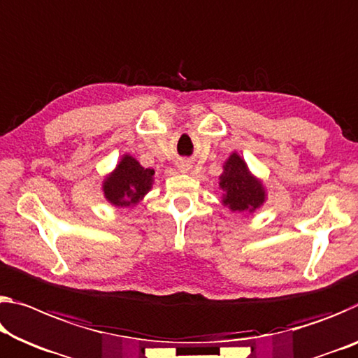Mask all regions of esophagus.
<instances>
[{"instance_id": "obj_1", "label": "esophagus", "mask_w": 358, "mask_h": 358, "mask_svg": "<svg viewBox=\"0 0 358 358\" xmlns=\"http://www.w3.org/2000/svg\"><path fill=\"white\" fill-rule=\"evenodd\" d=\"M177 169L180 170L181 173H186V172H188V170L191 169V162H189V161H180V162L177 164Z\"/></svg>"}]
</instances>
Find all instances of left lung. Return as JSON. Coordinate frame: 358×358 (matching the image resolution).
I'll use <instances>...</instances> for the list:
<instances>
[{"instance_id":"left-lung-1","label":"left lung","mask_w":358,"mask_h":358,"mask_svg":"<svg viewBox=\"0 0 358 358\" xmlns=\"http://www.w3.org/2000/svg\"><path fill=\"white\" fill-rule=\"evenodd\" d=\"M220 188L223 189V203L232 212H250L266 202V189L258 178H255L243 159L232 152L220 175Z\"/></svg>"}]
</instances>
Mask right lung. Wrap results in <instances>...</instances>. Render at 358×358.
Listing matches in <instances>:
<instances>
[{
    "label": "right lung",
    "instance_id": "obj_1",
    "mask_svg": "<svg viewBox=\"0 0 358 358\" xmlns=\"http://www.w3.org/2000/svg\"><path fill=\"white\" fill-rule=\"evenodd\" d=\"M155 170L140 166L137 159L124 155L116 169L101 185L105 199L116 207H130L140 202L151 189Z\"/></svg>",
    "mask_w": 358,
    "mask_h": 358
}]
</instances>
